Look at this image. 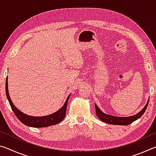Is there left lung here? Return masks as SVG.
Listing matches in <instances>:
<instances>
[{"label": "left lung", "instance_id": "1", "mask_svg": "<svg viewBox=\"0 0 156 156\" xmlns=\"http://www.w3.org/2000/svg\"><path fill=\"white\" fill-rule=\"evenodd\" d=\"M149 100L147 102V104L144 107L143 109H142L140 112H138L136 114L131 116H128V117H118V116H114L112 115L107 114V113H105L100 110L98 107L95 104V108H96V113L98 117L99 118L100 120H102V122L105 123L110 124V125H130L134 121L138 120L141 116L143 115L145 111H146L147 107L148 106V104H149Z\"/></svg>", "mask_w": 156, "mask_h": 156}]
</instances>
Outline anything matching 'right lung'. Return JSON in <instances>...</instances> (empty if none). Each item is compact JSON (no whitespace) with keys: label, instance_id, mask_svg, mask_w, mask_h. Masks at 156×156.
<instances>
[{"label":"right lung","instance_id":"obj_1","mask_svg":"<svg viewBox=\"0 0 156 156\" xmlns=\"http://www.w3.org/2000/svg\"><path fill=\"white\" fill-rule=\"evenodd\" d=\"M7 78H6V83H5V90H6V96L7 100L9 102L10 106H11L12 111L14 112V114L18 118L21 122L24 124L25 125L31 126V127L35 128H41V127H47V126L55 125L57 124L62 122L64 119L66 115V111H67V106L69 98L70 97V94L69 95L67 100L63 105V106L60 108L57 112L51 113L50 115H44V116H31L28 115L25 113L21 112L18 110L16 107L13 104L11 98H10L9 91H8V83H7Z\"/></svg>","mask_w":156,"mask_h":156}]
</instances>
